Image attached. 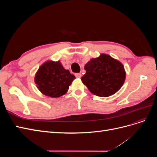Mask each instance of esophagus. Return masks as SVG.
Listing matches in <instances>:
<instances>
[{
	"mask_svg": "<svg viewBox=\"0 0 157 157\" xmlns=\"http://www.w3.org/2000/svg\"><path fill=\"white\" fill-rule=\"evenodd\" d=\"M81 73H76L75 74V77H77V78H80V77H81Z\"/></svg>",
	"mask_w": 157,
	"mask_h": 157,
	"instance_id": "1",
	"label": "esophagus"
}]
</instances>
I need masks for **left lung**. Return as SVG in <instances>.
<instances>
[{"label":"left lung","mask_w":157,"mask_h":157,"mask_svg":"<svg viewBox=\"0 0 157 157\" xmlns=\"http://www.w3.org/2000/svg\"><path fill=\"white\" fill-rule=\"evenodd\" d=\"M82 83L92 94L99 97H109L117 93L126 79L124 65L111 56L101 54L85 65Z\"/></svg>","instance_id":"1"}]
</instances>
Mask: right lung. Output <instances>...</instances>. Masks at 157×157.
<instances>
[{
  "mask_svg": "<svg viewBox=\"0 0 157 157\" xmlns=\"http://www.w3.org/2000/svg\"><path fill=\"white\" fill-rule=\"evenodd\" d=\"M75 79V76L65 69L60 61H45L35 76V82L39 91L44 96L53 98H59L67 93Z\"/></svg>",
  "mask_w": 157,
  "mask_h": 157,
  "instance_id": "right-lung-1",
  "label": "right lung"
}]
</instances>
